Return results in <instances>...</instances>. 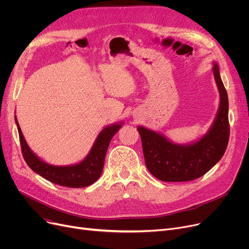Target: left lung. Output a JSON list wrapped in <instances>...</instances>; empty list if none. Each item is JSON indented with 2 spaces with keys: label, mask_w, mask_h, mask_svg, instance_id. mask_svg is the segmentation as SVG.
Instances as JSON below:
<instances>
[{
  "label": "left lung",
  "mask_w": 249,
  "mask_h": 249,
  "mask_svg": "<svg viewBox=\"0 0 249 249\" xmlns=\"http://www.w3.org/2000/svg\"><path fill=\"white\" fill-rule=\"evenodd\" d=\"M212 71L220 104L212 125L201 138L187 144H178L162 133L137 127L145 164L156 178L163 181L193 180L208 173L223 156L229 140V103L216 61Z\"/></svg>",
  "instance_id": "left-lung-1"
}]
</instances>
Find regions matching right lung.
Here are the masks:
<instances>
[{
    "label": "right lung",
    "mask_w": 249,
    "mask_h": 249,
    "mask_svg": "<svg viewBox=\"0 0 249 249\" xmlns=\"http://www.w3.org/2000/svg\"><path fill=\"white\" fill-rule=\"evenodd\" d=\"M15 122L18 128L22 153L26 163L34 173L43 177L47 180L69 188L88 187L94 184L100 178L110 141L123 124V122H118L104 127L86 158L80 162L69 165H54L45 162L31 150L24 138L16 116Z\"/></svg>",
    "instance_id": "1"
}]
</instances>
